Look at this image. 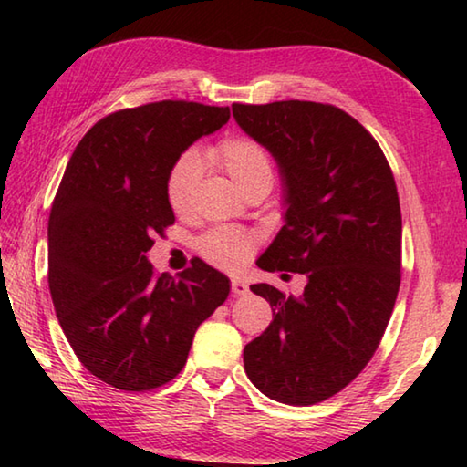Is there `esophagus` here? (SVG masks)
<instances>
[{
  "label": "esophagus",
  "mask_w": 467,
  "mask_h": 467,
  "mask_svg": "<svg viewBox=\"0 0 467 467\" xmlns=\"http://www.w3.org/2000/svg\"><path fill=\"white\" fill-rule=\"evenodd\" d=\"M231 290H233L234 296L249 295V286H247V284H244L241 278H233V280H231Z\"/></svg>",
  "instance_id": "34e87169"
}]
</instances>
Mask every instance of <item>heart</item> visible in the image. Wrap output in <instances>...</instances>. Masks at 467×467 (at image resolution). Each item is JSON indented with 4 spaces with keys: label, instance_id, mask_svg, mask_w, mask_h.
I'll return each mask as SVG.
<instances>
[{
    "label": "heart",
    "instance_id": "1",
    "mask_svg": "<svg viewBox=\"0 0 467 467\" xmlns=\"http://www.w3.org/2000/svg\"><path fill=\"white\" fill-rule=\"evenodd\" d=\"M205 162L231 177L233 183L247 193L249 189L274 181V158L264 144L249 136H226L203 150ZM202 177V162L195 152L181 154L167 177V200L175 214H185ZM257 244V234L236 226L212 228L197 239V253L212 265L236 270L244 264Z\"/></svg>",
    "mask_w": 467,
    "mask_h": 467
}]
</instances>
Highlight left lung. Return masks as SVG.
Wrapping results in <instances>:
<instances>
[{"mask_svg": "<svg viewBox=\"0 0 467 467\" xmlns=\"http://www.w3.org/2000/svg\"><path fill=\"white\" fill-rule=\"evenodd\" d=\"M236 123L270 150L286 185V224L257 265L306 275L300 296L251 290L274 321L244 346V373L267 398L313 406L373 358L401 282V210L377 140L334 105L234 102Z\"/></svg>", "mask_w": 467, "mask_h": 467, "instance_id": "obj_1", "label": "left lung"}]
</instances>
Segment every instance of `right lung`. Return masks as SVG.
<instances>
[{
	"instance_id": "right-lung-1",
	"label": "right lung",
	"mask_w": 467,
	"mask_h": 467,
	"mask_svg": "<svg viewBox=\"0 0 467 467\" xmlns=\"http://www.w3.org/2000/svg\"><path fill=\"white\" fill-rule=\"evenodd\" d=\"M228 107L158 100L102 117L76 146L51 205L49 290L78 360L123 391H150L185 367L195 329L231 284L203 264L177 278L146 259L175 223L172 164L223 128Z\"/></svg>"
}]
</instances>
